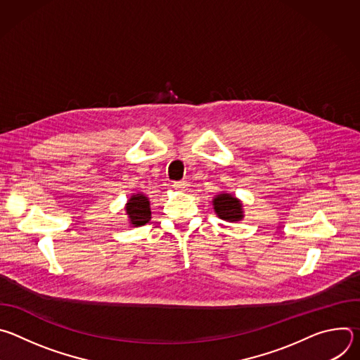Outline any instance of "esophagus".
Segmentation results:
<instances>
[{"instance_id":"obj_1","label":"esophagus","mask_w":360,"mask_h":360,"mask_svg":"<svg viewBox=\"0 0 360 360\" xmlns=\"http://www.w3.org/2000/svg\"><path fill=\"white\" fill-rule=\"evenodd\" d=\"M172 186L176 191H185L188 188V182L186 181H176V182L172 184Z\"/></svg>"}]
</instances>
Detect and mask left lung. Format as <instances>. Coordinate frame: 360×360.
<instances>
[{"label": "left lung", "mask_w": 360, "mask_h": 360, "mask_svg": "<svg viewBox=\"0 0 360 360\" xmlns=\"http://www.w3.org/2000/svg\"><path fill=\"white\" fill-rule=\"evenodd\" d=\"M214 210L217 215L226 222H238L243 218L242 202L231 193H219L214 198Z\"/></svg>", "instance_id": "obj_1"}]
</instances>
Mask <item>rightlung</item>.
Instances as JSON below:
<instances>
[{
  "label": "right lung",
  "mask_w": 360,
  "mask_h": 360,
  "mask_svg": "<svg viewBox=\"0 0 360 360\" xmlns=\"http://www.w3.org/2000/svg\"><path fill=\"white\" fill-rule=\"evenodd\" d=\"M148 196L142 192L132 195L127 202V215L129 218V224L132 226H142L150 219V207Z\"/></svg>",
  "instance_id": "right-lung-1"
}]
</instances>
